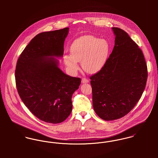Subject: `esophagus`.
Wrapping results in <instances>:
<instances>
[{
  "mask_svg": "<svg viewBox=\"0 0 158 158\" xmlns=\"http://www.w3.org/2000/svg\"><path fill=\"white\" fill-rule=\"evenodd\" d=\"M81 82H82V83H86L89 82V80L87 79L86 78H83L81 80Z\"/></svg>",
  "mask_w": 158,
  "mask_h": 158,
  "instance_id": "1",
  "label": "esophagus"
}]
</instances>
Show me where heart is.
Masks as SVG:
<instances>
[{"label":"heart","instance_id":"heart-1","mask_svg":"<svg viewBox=\"0 0 158 158\" xmlns=\"http://www.w3.org/2000/svg\"><path fill=\"white\" fill-rule=\"evenodd\" d=\"M110 44L103 39L85 35L75 40L70 46V54L64 55L65 64L72 72L78 69L81 61L83 69L88 73H95L105 64L110 53Z\"/></svg>","mask_w":158,"mask_h":158}]
</instances>
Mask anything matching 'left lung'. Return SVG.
<instances>
[{"mask_svg": "<svg viewBox=\"0 0 158 158\" xmlns=\"http://www.w3.org/2000/svg\"><path fill=\"white\" fill-rule=\"evenodd\" d=\"M112 53L90 77L94 110L105 120L118 119L135 107L145 88L148 70L142 50L123 30L113 27Z\"/></svg>", "mask_w": 158, "mask_h": 158, "instance_id": "obj_1", "label": "left lung"}]
</instances>
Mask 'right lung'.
Here are the masks:
<instances>
[{
    "label": "right lung",
    "instance_id": "obj_1",
    "mask_svg": "<svg viewBox=\"0 0 158 158\" xmlns=\"http://www.w3.org/2000/svg\"><path fill=\"white\" fill-rule=\"evenodd\" d=\"M69 28L35 36L20 55L15 70L16 88L23 103L39 119L64 121L72 109V97L81 78L66 75L53 56H62Z\"/></svg>",
    "mask_w": 158,
    "mask_h": 158
}]
</instances>
